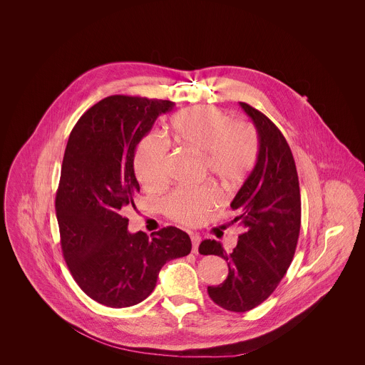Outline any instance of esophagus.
<instances>
[{
  "instance_id": "1",
  "label": "esophagus",
  "mask_w": 365,
  "mask_h": 365,
  "mask_svg": "<svg viewBox=\"0 0 365 365\" xmlns=\"http://www.w3.org/2000/svg\"><path fill=\"white\" fill-rule=\"evenodd\" d=\"M191 243H192V253H198V245L201 242V237L198 234H191Z\"/></svg>"
}]
</instances>
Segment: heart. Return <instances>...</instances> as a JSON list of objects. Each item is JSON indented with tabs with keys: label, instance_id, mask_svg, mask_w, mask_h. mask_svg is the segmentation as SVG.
<instances>
[{
	"label": "heart",
	"instance_id": "b5f03b06",
	"mask_svg": "<svg viewBox=\"0 0 365 365\" xmlns=\"http://www.w3.org/2000/svg\"><path fill=\"white\" fill-rule=\"evenodd\" d=\"M175 140L202 157L204 171L226 187H235L255 168L260 140L256 128L243 120L231 122V116L217 108H198L178 112L171 119ZM168 142L160 134L140 139L134 157L135 175L143 187L156 190L165 182ZM219 202V194L210 186L178 189L171 192L164 208L176 222L194 226Z\"/></svg>",
	"mask_w": 365,
	"mask_h": 365
}]
</instances>
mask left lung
Returning a JSON list of instances; mask_svg holds the SVG:
<instances>
[{
  "label": "left lung",
  "instance_id": "8db88e82",
  "mask_svg": "<svg viewBox=\"0 0 365 365\" xmlns=\"http://www.w3.org/2000/svg\"><path fill=\"white\" fill-rule=\"evenodd\" d=\"M255 124L260 152L252 173L231 202L243 232L231 253L222 243L205 240L201 255L227 261L228 275L209 286L215 304L231 312H246L265 301L287 272L301 227V195L294 158L283 134L260 110L240 103Z\"/></svg>",
  "mask_w": 365,
  "mask_h": 365
}]
</instances>
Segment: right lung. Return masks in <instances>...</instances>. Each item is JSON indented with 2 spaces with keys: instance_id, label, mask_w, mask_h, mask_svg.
<instances>
[{
  "instance_id": "obj_1",
  "label": "right lung",
  "mask_w": 365,
  "mask_h": 365,
  "mask_svg": "<svg viewBox=\"0 0 365 365\" xmlns=\"http://www.w3.org/2000/svg\"><path fill=\"white\" fill-rule=\"evenodd\" d=\"M174 106L168 100L110 96L71 131L56 194L61 249L79 287L105 307L142 302L155 290L163 265L190 253L185 231L165 227L152 238L131 234L124 216L135 208L139 191L135 148Z\"/></svg>"
}]
</instances>
